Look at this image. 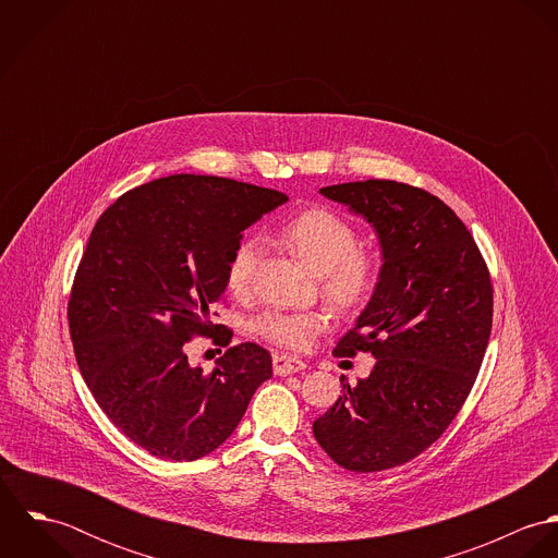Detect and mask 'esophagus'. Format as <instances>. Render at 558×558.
<instances>
[{
	"instance_id": "1",
	"label": "esophagus",
	"mask_w": 558,
	"mask_h": 558,
	"mask_svg": "<svg viewBox=\"0 0 558 558\" xmlns=\"http://www.w3.org/2000/svg\"><path fill=\"white\" fill-rule=\"evenodd\" d=\"M307 367L305 361L292 356V354H277L272 359V369L277 376H288V374H296V372H303Z\"/></svg>"
}]
</instances>
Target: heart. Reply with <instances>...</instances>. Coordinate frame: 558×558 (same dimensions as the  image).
Returning a JSON list of instances; mask_svg holds the SVG:
<instances>
[{"label":"heart","mask_w":558,"mask_h":558,"mask_svg":"<svg viewBox=\"0 0 558 558\" xmlns=\"http://www.w3.org/2000/svg\"><path fill=\"white\" fill-rule=\"evenodd\" d=\"M275 239L283 244L310 272L318 275L324 299L341 310L363 307L374 294L380 277V253L359 246L352 223L328 208H307L286 219ZM262 244L257 239H242L228 264V286L234 294H246L257 266ZM322 312H266L255 328L257 332L283 348L305 350L326 328Z\"/></svg>","instance_id":"heart-1"}]
</instances>
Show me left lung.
Returning a JSON list of instances; mask_svg holds the SVG:
<instances>
[{
    "mask_svg": "<svg viewBox=\"0 0 558 558\" xmlns=\"http://www.w3.org/2000/svg\"><path fill=\"white\" fill-rule=\"evenodd\" d=\"M363 217L378 239L380 277L335 354L372 352L376 365L314 421L339 466L376 473L425 451L469 398L492 330V283L458 215L393 180L319 189Z\"/></svg>",
    "mask_w": 558,
    "mask_h": 558,
    "instance_id": "obj_1",
    "label": "left lung"
}]
</instances>
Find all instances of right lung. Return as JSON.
<instances>
[{"label": "right lung", "instance_id": "1", "mask_svg": "<svg viewBox=\"0 0 558 558\" xmlns=\"http://www.w3.org/2000/svg\"><path fill=\"white\" fill-rule=\"evenodd\" d=\"M286 202L272 189L178 173L124 193L96 221L69 303L75 356L102 412L150 456L213 453L272 376L257 343L230 348L210 374L189 363L184 343L221 328L210 310L242 232Z\"/></svg>", "mask_w": 558, "mask_h": 558}]
</instances>
